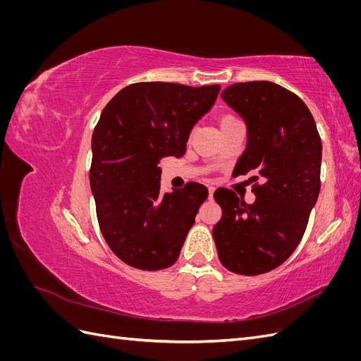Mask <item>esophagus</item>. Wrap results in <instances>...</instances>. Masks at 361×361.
<instances>
[{"label":"esophagus","instance_id":"obj_1","mask_svg":"<svg viewBox=\"0 0 361 361\" xmlns=\"http://www.w3.org/2000/svg\"><path fill=\"white\" fill-rule=\"evenodd\" d=\"M207 190H209V197H212V195H214V191H215V188H214V187H209V188H207Z\"/></svg>","mask_w":361,"mask_h":361}]
</instances>
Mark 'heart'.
I'll return each mask as SVG.
<instances>
[{"mask_svg":"<svg viewBox=\"0 0 361 361\" xmlns=\"http://www.w3.org/2000/svg\"><path fill=\"white\" fill-rule=\"evenodd\" d=\"M227 118H233V117H232V116H227V117H224L223 120H227Z\"/></svg>","mask_w":361,"mask_h":361,"instance_id":"b5f03b06","label":"heart"}]
</instances>
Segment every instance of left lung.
Wrapping results in <instances>:
<instances>
[{"label":"left lung","mask_w":361,"mask_h":361,"mask_svg":"<svg viewBox=\"0 0 361 361\" xmlns=\"http://www.w3.org/2000/svg\"><path fill=\"white\" fill-rule=\"evenodd\" d=\"M228 106L248 129L233 174L253 173L255 203L218 188L223 216L214 226L218 259L241 276L280 267L298 247L321 190L322 143L312 113L300 97L269 81L228 85Z\"/></svg>","instance_id":"8db88e82"}]
</instances>
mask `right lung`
Returning <instances> with one entry per match:
<instances>
[{"instance_id": "1", "label": "right lung", "mask_w": 361, "mask_h": 361, "mask_svg": "<svg viewBox=\"0 0 361 361\" xmlns=\"http://www.w3.org/2000/svg\"><path fill=\"white\" fill-rule=\"evenodd\" d=\"M221 87L135 82L106 104L92 137L90 187L102 236L126 265L159 271L178 260L207 188L161 194L159 162L182 157L192 126Z\"/></svg>"}]
</instances>
